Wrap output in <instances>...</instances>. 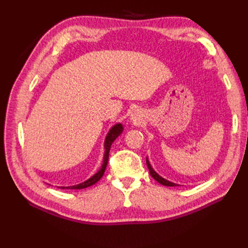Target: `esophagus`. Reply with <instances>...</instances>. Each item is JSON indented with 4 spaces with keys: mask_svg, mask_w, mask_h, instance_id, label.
<instances>
[{
    "mask_svg": "<svg viewBox=\"0 0 248 248\" xmlns=\"http://www.w3.org/2000/svg\"><path fill=\"white\" fill-rule=\"evenodd\" d=\"M132 119H133V121H136V120H138V115H136V114H133V115H132Z\"/></svg>",
    "mask_w": 248,
    "mask_h": 248,
    "instance_id": "1",
    "label": "esophagus"
}]
</instances>
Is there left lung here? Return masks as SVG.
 I'll list each match as a JSON object with an SVG mask.
<instances>
[{
    "mask_svg": "<svg viewBox=\"0 0 248 248\" xmlns=\"http://www.w3.org/2000/svg\"><path fill=\"white\" fill-rule=\"evenodd\" d=\"M146 163H147V166H148V168H149L150 175H151V177H152V178L155 179V180H156L157 182L161 183V184H163V186H177L176 183H172V182H170V181H168V180H166V179L162 178L160 175H157V173L154 170V168L151 167V165H150V163H149L148 159H146Z\"/></svg>",
    "mask_w": 248,
    "mask_h": 248,
    "instance_id": "1",
    "label": "left lung"
}]
</instances>
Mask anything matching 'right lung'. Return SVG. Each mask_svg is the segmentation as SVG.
Returning a JSON list of instances; mask_svg holds the SVG:
<instances>
[{
	"mask_svg": "<svg viewBox=\"0 0 248 248\" xmlns=\"http://www.w3.org/2000/svg\"><path fill=\"white\" fill-rule=\"evenodd\" d=\"M124 131V127L121 124H115L114 127L109 130V132L107 135V139H105L104 141V148H105V152H104V157H103V164L100 168V170L94 173L93 177H91L88 179V180L84 181L80 184H77V186H62L61 188H68V189H81V188H85L93 186L96 182H98L100 179L102 178L103 173L105 171V168H107L108 165V154H109V149H110V146L114 143V140L118 138V136L123 133Z\"/></svg>",
	"mask_w": 248,
	"mask_h": 248,
	"instance_id": "1",
	"label": "right lung"
}]
</instances>
